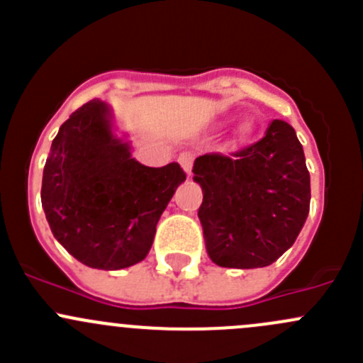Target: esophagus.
<instances>
[{
  "label": "esophagus",
  "mask_w": 363,
  "mask_h": 363,
  "mask_svg": "<svg viewBox=\"0 0 363 363\" xmlns=\"http://www.w3.org/2000/svg\"><path fill=\"white\" fill-rule=\"evenodd\" d=\"M177 161H179V164L182 167V170H184L188 175H191V168H193V155H191V152H181Z\"/></svg>",
  "instance_id": "34e87169"
}]
</instances>
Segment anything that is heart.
I'll return each mask as SVG.
<instances>
[{
	"label": "heart",
	"instance_id": "obj_1",
	"mask_svg": "<svg viewBox=\"0 0 363 363\" xmlns=\"http://www.w3.org/2000/svg\"><path fill=\"white\" fill-rule=\"evenodd\" d=\"M255 133V121L252 119H242L235 124L233 128V138L239 142H246L250 140Z\"/></svg>",
	"mask_w": 363,
	"mask_h": 363
}]
</instances>
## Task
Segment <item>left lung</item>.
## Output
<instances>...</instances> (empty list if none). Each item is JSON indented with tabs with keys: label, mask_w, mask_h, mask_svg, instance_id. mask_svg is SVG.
<instances>
[{
	"label": "left lung",
	"mask_w": 363,
	"mask_h": 363,
	"mask_svg": "<svg viewBox=\"0 0 363 363\" xmlns=\"http://www.w3.org/2000/svg\"><path fill=\"white\" fill-rule=\"evenodd\" d=\"M193 174L203 193L205 247L216 265L259 269L294 246L309 214L311 177L290 124L274 119L262 140L233 158L200 156Z\"/></svg>",
	"instance_id": "obj_1"
}]
</instances>
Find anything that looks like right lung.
<instances>
[{
	"instance_id": "obj_1",
	"label": "right lung",
	"mask_w": 363,
	"mask_h": 363,
	"mask_svg": "<svg viewBox=\"0 0 363 363\" xmlns=\"http://www.w3.org/2000/svg\"><path fill=\"white\" fill-rule=\"evenodd\" d=\"M112 108L91 100L61 124L42 179V207L57 242L91 269L119 270L151 251L156 225L186 174L131 158Z\"/></svg>"
}]
</instances>
